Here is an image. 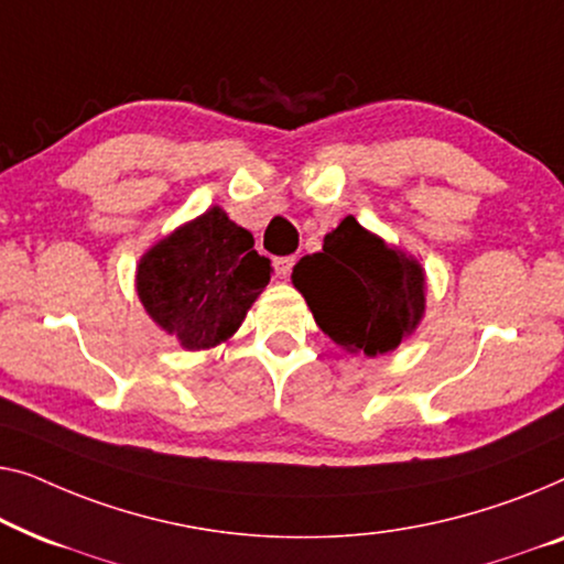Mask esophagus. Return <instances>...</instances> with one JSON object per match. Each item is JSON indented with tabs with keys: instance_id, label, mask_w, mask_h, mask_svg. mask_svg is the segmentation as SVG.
I'll use <instances>...</instances> for the list:
<instances>
[{
	"instance_id": "1",
	"label": "esophagus",
	"mask_w": 564,
	"mask_h": 564,
	"mask_svg": "<svg viewBox=\"0 0 564 564\" xmlns=\"http://www.w3.org/2000/svg\"><path fill=\"white\" fill-rule=\"evenodd\" d=\"M293 263H296V258H293V256H285V258H275V260H273L275 273H279V279H289Z\"/></svg>"
}]
</instances>
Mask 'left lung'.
<instances>
[{"instance_id": "obj_1", "label": "left lung", "mask_w": 564, "mask_h": 564, "mask_svg": "<svg viewBox=\"0 0 564 564\" xmlns=\"http://www.w3.org/2000/svg\"><path fill=\"white\" fill-rule=\"evenodd\" d=\"M293 285L316 324L347 352L383 355L416 329L424 314V273L416 260L345 217L324 235L322 252L301 258Z\"/></svg>"}]
</instances>
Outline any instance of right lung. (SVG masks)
Listing matches in <instances>:
<instances>
[{
  "label": "right lung",
  "instance_id": "right-lung-1",
  "mask_svg": "<svg viewBox=\"0 0 564 564\" xmlns=\"http://www.w3.org/2000/svg\"><path fill=\"white\" fill-rule=\"evenodd\" d=\"M271 273L248 229L214 206L142 256L138 296L186 350H206L235 335Z\"/></svg>",
  "mask_w": 564,
  "mask_h": 564
}]
</instances>
